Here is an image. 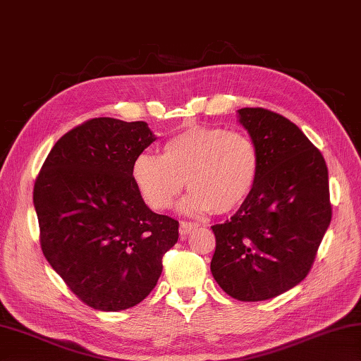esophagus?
<instances>
[{"label":"esophagus","instance_id":"34e87169","mask_svg":"<svg viewBox=\"0 0 361 361\" xmlns=\"http://www.w3.org/2000/svg\"><path fill=\"white\" fill-rule=\"evenodd\" d=\"M197 226L195 222H189V221H181L180 222V235L181 237H186L188 233H191L192 228Z\"/></svg>","mask_w":361,"mask_h":361}]
</instances>
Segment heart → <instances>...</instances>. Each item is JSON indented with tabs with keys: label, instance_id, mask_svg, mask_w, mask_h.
Segmentation results:
<instances>
[{
	"label": "heart",
	"instance_id": "b5f03b06",
	"mask_svg": "<svg viewBox=\"0 0 361 361\" xmlns=\"http://www.w3.org/2000/svg\"><path fill=\"white\" fill-rule=\"evenodd\" d=\"M259 173L260 154L251 137L207 124L176 130L164 140L161 156L143 152L130 167L137 189L153 209L172 207L188 185L191 194L183 208L216 214L243 205Z\"/></svg>",
	"mask_w": 361,
	"mask_h": 361
}]
</instances>
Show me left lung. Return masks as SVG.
<instances>
[{"label": "left lung", "instance_id": "8db88e82", "mask_svg": "<svg viewBox=\"0 0 361 361\" xmlns=\"http://www.w3.org/2000/svg\"><path fill=\"white\" fill-rule=\"evenodd\" d=\"M259 148L260 173L247 200L213 226L212 274L232 298L262 301L300 284L310 273L331 221L329 169L301 129L260 107L238 110Z\"/></svg>", "mask_w": 361, "mask_h": 361}]
</instances>
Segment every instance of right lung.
<instances>
[{
    "mask_svg": "<svg viewBox=\"0 0 361 361\" xmlns=\"http://www.w3.org/2000/svg\"><path fill=\"white\" fill-rule=\"evenodd\" d=\"M156 140L145 121L93 118L58 140L39 172L41 247L83 303L99 311L139 305L154 289L178 221L149 209L130 175Z\"/></svg>",
    "mask_w": 361,
    "mask_h": 361,
    "instance_id": "add662e5",
    "label": "right lung"
}]
</instances>
